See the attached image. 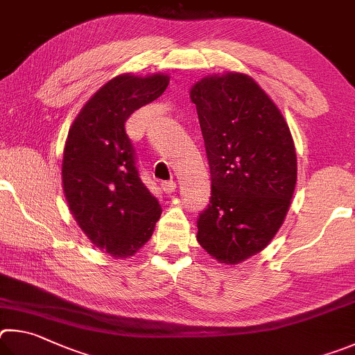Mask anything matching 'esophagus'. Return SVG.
I'll return each instance as SVG.
<instances>
[{
	"instance_id": "esophagus-1",
	"label": "esophagus",
	"mask_w": 355,
	"mask_h": 355,
	"mask_svg": "<svg viewBox=\"0 0 355 355\" xmlns=\"http://www.w3.org/2000/svg\"><path fill=\"white\" fill-rule=\"evenodd\" d=\"M160 187L165 191V193H173V191H176V182H173V181L162 182Z\"/></svg>"
}]
</instances>
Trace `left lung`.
Listing matches in <instances>:
<instances>
[{"label": "left lung", "instance_id": "1", "mask_svg": "<svg viewBox=\"0 0 355 355\" xmlns=\"http://www.w3.org/2000/svg\"><path fill=\"white\" fill-rule=\"evenodd\" d=\"M212 181L198 218L200 245L235 265L270 243L288 212L296 153L288 124L251 76H206L191 87Z\"/></svg>", "mask_w": 355, "mask_h": 355}]
</instances>
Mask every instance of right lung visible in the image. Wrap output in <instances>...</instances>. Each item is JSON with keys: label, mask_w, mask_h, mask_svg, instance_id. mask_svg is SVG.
Listing matches in <instances>:
<instances>
[{"label": "right lung", "mask_w": 355, "mask_h": 355, "mask_svg": "<svg viewBox=\"0 0 355 355\" xmlns=\"http://www.w3.org/2000/svg\"><path fill=\"white\" fill-rule=\"evenodd\" d=\"M166 74H120L104 84L73 121L64 148L62 185L74 220L99 250L124 259L151 239L159 201L141 182L124 123L157 99Z\"/></svg>", "instance_id": "add662e5"}]
</instances>
